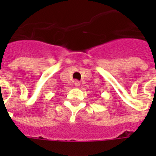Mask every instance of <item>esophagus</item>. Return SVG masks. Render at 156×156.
Here are the masks:
<instances>
[{
    "label": "esophagus",
    "mask_w": 156,
    "mask_h": 156,
    "mask_svg": "<svg viewBox=\"0 0 156 156\" xmlns=\"http://www.w3.org/2000/svg\"><path fill=\"white\" fill-rule=\"evenodd\" d=\"M74 85L76 86V87H79V86H80V82L75 81L74 82Z\"/></svg>",
    "instance_id": "34e87169"
}]
</instances>
